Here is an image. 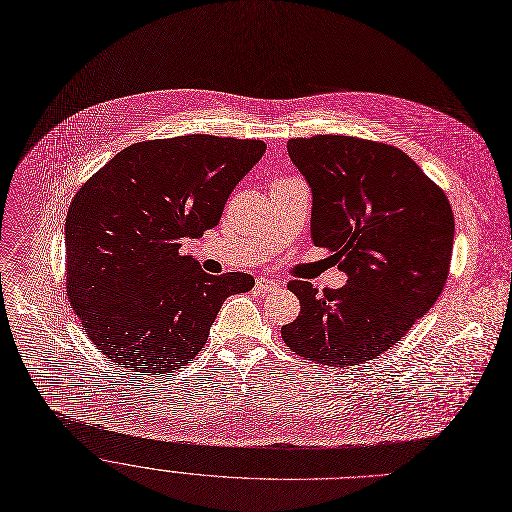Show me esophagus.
I'll list each match as a JSON object with an SVG mask.
<instances>
[{
  "mask_svg": "<svg viewBox=\"0 0 512 512\" xmlns=\"http://www.w3.org/2000/svg\"><path fill=\"white\" fill-rule=\"evenodd\" d=\"M276 288H280L278 282H274V280H270V278H256V290H258V292H272V290H276Z\"/></svg>",
  "mask_w": 512,
  "mask_h": 512,
  "instance_id": "1",
  "label": "esophagus"
}]
</instances>
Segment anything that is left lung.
I'll list each match as a JSON object with an SVG mask.
<instances>
[{
	"mask_svg": "<svg viewBox=\"0 0 512 512\" xmlns=\"http://www.w3.org/2000/svg\"><path fill=\"white\" fill-rule=\"evenodd\" d=\"M286 149L313 191V242L333 252L347 284L319 292L290 280L300 313L282 341L329 367L367 363L442 294L454 244L450 201L412 157L379 141L315 135Z\"/></svg>",
	"mask_w": 512,
	"mask_h": 512,
	"instance_id": "obj_1",
	"label": "left lung"
}]
</instances>
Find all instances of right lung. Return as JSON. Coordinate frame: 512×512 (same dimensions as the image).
Masks as SVG:
<instances>
[{
	"label": "right lung",
	"mask_w": 512,
	"mask_h": 512,
	"mask_svg": "<svg viewBox=\"0 0 512 512\" xmlns=\"http://www.w3.org/2000/svg\"><path fill=\"white\" fill-rule=\"evenodd\" d=\"M264 141L185 135L135 143L74 195L66 224V294L86 337L139 375L173 373L208 341L244 272L208 274L181 240L220 224Z\"/></svg>",
	"instance_id": "obj_1"
}]
</instances>
